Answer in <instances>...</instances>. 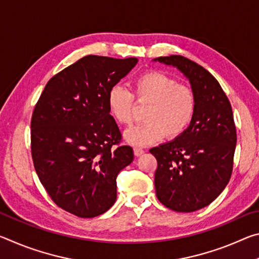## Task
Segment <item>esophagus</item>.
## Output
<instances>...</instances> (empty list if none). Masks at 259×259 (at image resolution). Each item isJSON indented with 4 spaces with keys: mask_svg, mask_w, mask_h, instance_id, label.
<instances>
[{
    "mask_svg": "<svg viewBox=\"0 0 259 259\" xmlns=\"http://www.w3.org/2000/svg\"><path fill=\"white\" fill-rule=\"evenodd\" d=\"M134 154L136 156H140L142 154H144V150H143V148H139V147H135L134 148Z\"/></svg>",
    "mask_w": 259,
    "mask_h": 259,
    "instance_id": "1",
    "label": "esophagus"
}]
</instances>
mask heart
<instances>
[{"label": "heart", "mask_w": 259, "mask_h": 259, "mask_svg": "<svg viewBox=\"0 0 259 259\" xmlns=\"http://www.w3.org/2000/svg\"><path fill=\"white\" fill-rule=\"evenodd\" d=\"M134 94L139 103H150L144 119L146 121L124 135L125 140L136 146L156 143L163 136L175 139L187 130L196 112V95L190 85L160 71H146L134 81ZM109 114L121 125L134 123L135 97L122 85L108 91Z\"/></svg>", "instance_id": "heart-1"}]
</instances>
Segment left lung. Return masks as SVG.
<instances>
[{
  "instance_id": "left-lung-1",
  "label": "left lung",
  "mask_w": 259,
  "mask_h": 259,
  "mask_svg": "<svg viewBox=\"0 0 259 259\" xmlns=\"http://www.w3.org/2000/svg\"><path fill=\"white\" fill-rule=\"evenodd\" d=\"M184 73L196 95L192 123L172 142L153 147L156 198L166 208L192 212L221 194L233 171L236 129L229 98L207 69L183 56L155 59Z\"/></svg>"
}]
</instances>
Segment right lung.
<instances>
[{
    "label": "right lung",
    "instance_id": "obj_1",
    "mask_svg": "<svg viewBox=\"0 0 259 259\" xmlns=\"http://www.w3.org/2000/svg\"><path fill=\"white\" fill-rule=\"evenodd\" d=\"M138 59L85 56L48 81L30 121L35 171L65 211L93 218L116 200V177L134 160L107 95Z\"/></svg>",
    "mask_w": 259,
    "mask_h": 259
}]
</instances>
